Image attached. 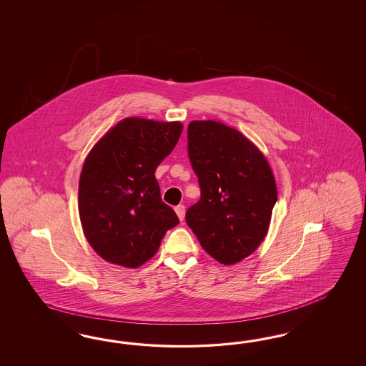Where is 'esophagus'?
<instances>
[{
	"label": "esophagus",
	"instance_id": "34e87169",
	"mask_svg": "<svg viewBox=\"0 0 366 366\" xmlns=\"http://www.w3.org/2000/svg\"><path fill=\"white\" fill-rule=\"evenodd\" d=\"M174 211L177 213L178 219H179L181 222H184V219H185V207H184V205H177V207L174 208Z\"/></svg>",
	"mask_w": 366,
	"mask_h": 366
}]
</instances>
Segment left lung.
Here are the masks:
<instances>
[{
    "label": "left lung",
    "instance_id": "1",
    "mask_svg": "<svg viewBox=\"0 0 366 366\" xmlns=\"http://www.w3.org/2000/svg\"><path fill=\"white\" fill-rule=\"evenodd\" d=\"M188 154L201 189L189 228L219 263H239L266 237L277 199L272 170L248 138L216 121L189 123Z\"/></svg>",
    "mask_w": 366,
    "mask_h": 366
}]
</instances>
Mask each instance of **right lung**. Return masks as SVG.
I'll list each match as a JSON object with an SVG mask.
<instances>
[{"label":"right lung","mask_w":366,"mask_h":366,"mask_svg":"<svg viewBox=\"0 0 366 366\" xmlns=\"http://www.w3.org/2000/svg\"><path fill=\"white\" fill-rule=\"evenodd\" d=\"M182 123L126 118L87 155L79 179V214L89 245L106 262L137 268L155 255L177 225L155 178Z\"/></svg>","instance_id":"right-lung-1"}]
</instances>
